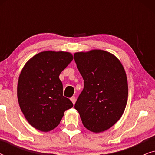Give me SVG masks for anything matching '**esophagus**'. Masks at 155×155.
Wrapping results in <instances>:
<instances>
[{
    "instance_id": "1",
    "label": "esophagus",
    "mask_w": 155,
    "mask_h": 155,
    "mask_svg": "<svg viewBox=\"0 0 155 155\" xmlns=\"http://www.w3.org/2000/svg\"><path fill=\"white\" fill-rule=\"evenodd\" d=\"M71 100L72 102H73V104H75V101H76L75 97H72L71 98Z\"/></svg>"
}]
</instances>
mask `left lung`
Segmentation results:
<instances>
[{
  "instance_id": "1",
  "label": "left lung",
  "mask_w": 155,
  "mask_h": 155,
  "mask_svg": "<svg viewBox=\"0 0 155 155\" xmlns=\"http://www.w3.org/2000/svg\"><path fill=\"white\" fill-rule=\"evenodd\" d=\"M74 59L84 80V89L75 104L84 126L101 133L121 117L128 101V80L120 61L100 49L77 52Z\"/></svg>"
}]
</instances>
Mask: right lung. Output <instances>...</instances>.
<instances>
[{"label":"right lung","instance_id":"1","mask_svg":"<svg viewBox=\"0 0 155 155\" xmlns=\"http://www.w3.org/2000/svg\"><path fill=\"white\" fill-rule=\"evenodd\" d=\"M65 51H46L36 54L23 67L18 82L20 109L31 126L42 132L54 129L64 112L73 107L63 96L61 72L73 61Z\"/></svg>","mask_w":155,"mask_h":155}]
</instances>
